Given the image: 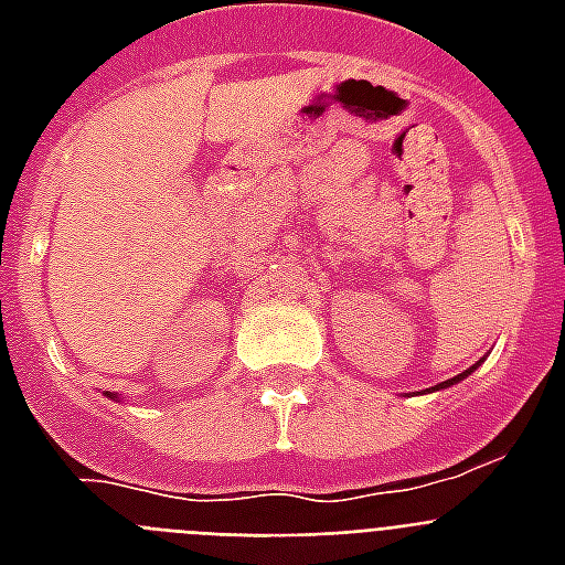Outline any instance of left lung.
Masks as SVG:
<instances>
[{"mask_svg": "<svg viewBox=\"0 0 565 565\" xmlns=\"http://www.w3.org/2000/svg\"><path fill=\"white\" fill-rule=\"evenodd\" d=\"M475 366H478V363H475ZM475 366H472V370H475ZM472 370H466V372H460V375H457V377H451V381H443V384H437V386H434V390H443V386H448V384H455V381H460V377H466V375H469V372H472Z\"/></svg>", "mask_w": 565, "mask_h": 565, "instance_id": "obj_1", "label": "left lung"}]
</instances>
